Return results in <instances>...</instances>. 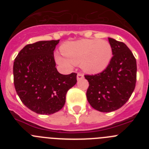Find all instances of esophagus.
Segmentation results:
<instances>
[{
  "label": "esophagus",
  "instance_id": "obj_1",
  "mask_svg": "<svg viewBox=\"0 0 149 149\" xmlns=\"http://www.w3.org/2000/svg\"><path fill=\"white\" fill-rule=\"evenodd\" d=\"M84 77V74H83L82 73H78L77 74V81H79V80H81V79H83Z\"/></svg>",
  "mask_w": 149,
  "mask_h": 149
}]
</instances>
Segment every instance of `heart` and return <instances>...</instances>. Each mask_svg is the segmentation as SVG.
I'll list each match as a JSON object with an SVG mask.
<instances>
[{
  "mask_svg": "<svg viewBox=\"0 0 149 149\" xmlns=\"http://www.w3.org/2000/svg\"><path fill=\"white\" fill-rule=\"evenodd\" d=\"M60 50L65 58L56 55L59 64L65 66L81 64L83 70L89 74L103 72L110 64L113 56L110 43L99 39L68 42L61 46Z\"/></svg>",
  "mask_w": 149,
  "mask_h": 149,
  "instance_id": "1",
  "label": "heart"
}]
</instances>
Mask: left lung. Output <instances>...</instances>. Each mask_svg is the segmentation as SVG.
<instances>
[{
  "mask_svg": "<svg viewBox=\"0 0 149 149\" xmlns=\"http://www.w3.org/2000/svg\"><path fill=\"white\" fill-rule=\"evenodd\" d=\"M113 55L108 66L95 75H85L89 86L86 98L100 112L108 113L122 107L132 95L136 81V61L125 43L108 38Z\"/></svg>",
  "mask_w": 149,
  "mask_h": 149,
  "instance_id": "8db88e82",
  "label": "left lung"
}]
</instances>
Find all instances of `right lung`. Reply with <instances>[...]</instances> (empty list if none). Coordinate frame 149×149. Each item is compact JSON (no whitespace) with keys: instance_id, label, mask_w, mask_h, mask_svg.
I'll use <instances>...</instances> for the list:
<instances>
[{"instance_id":"right-lung-1","label":"right lung","mask_w":149,"mask_h":149,"mask_svg":"<svg viewBox=\"0 0 149 149\" xmlns=\"http://www.w3.org/2000/svg\"><path fill=\"white\" fill-rule=\"evenodd\" d=\"M60 40L39 41L24 46L15 57V90L27 108L42 115L58 112L65 95L77 83V74H62L56 68L54 51Z\"/></svg>"}]
</instances>
